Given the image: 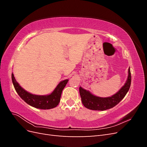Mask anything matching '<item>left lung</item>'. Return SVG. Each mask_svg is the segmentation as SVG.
<instances>
[{
	"mask_svg": "<svg viewBox=\"0 0 147 147\" xmlns=\"http://www.w3.org/2000/svg\"><path fill=\"white\" fill-rule=\"evenodd\" d=\"M131 75L130 67L128 69L127 79L124 86L114 95L108 97H100L92 94L82 87L79 88L80 94L83 105L93 110H105L113 108L121 101L128 92L131 86Z\"/></svg>",
	"mask_w": 147,
	"mask_h": 147,
	"instance_id": "8db88e82",
	"label": "left lung"
}]
</instances>
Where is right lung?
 <instances>
[{"mask_svg":"<svg viewBox=\"0 0 147 147\" xmlns=\"http://www.w3.org/2000/svg\"><path fill=\"white\" fill-rule=\"evenodd\" d=\"M11 80L16 92L22 99L30 106L44 110L53 109L59 104L62 91L69 81V80L67 79L61 82L50 94L41 96L32 94L24 90L16 82L13 73Z\"/></svg>","mask_w":147,"mask_h":147,"instance_id":"right-lung-1","label":"right lung"}]
</instances>
